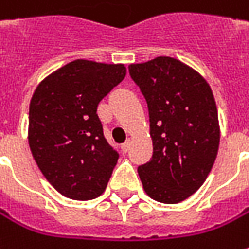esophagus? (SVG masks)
Listing matches in <instances>:
<instances>
[{
	"label": "esophagus",
	"mask_w": 249,
	"mask_h": 249,
	"mask_svg": "<svg viewBox=\"0 0 249 249\" xmlns=\"http://www.w3.org/2000/svg\"><path fill=\"white\" fill-rule=\"evenodd\" d=\"M131 143H132L131 141H126L125 143H123V145H121V150H123L124 153H126V152H128V150L131 149Z\"/></svg>",
	"instance_id": "34e87169"
}]
</instances>
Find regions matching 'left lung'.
<instances>
[{"instance_id":"left-lung-1","label":"left lung","mask_w":249,"mask_h":249,"mask_svg":"<svg viewBox=\"0 0 249 249\" xmlns=\"http://www.w3.org/2000/svg\"><path fill=\"white\" fill-rule=\"evenodd\" d=\"M131 78L149 108L152 159L138 167L145 192L179 203L208 178L220 143L217 107L198 71L173 57L131 64Z\"/></svg>"}]
</instances>
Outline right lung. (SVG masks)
Returning a JSON list of instances; mask_svg holds the SVG:
<instances>
[{
  "instance_id": "obj_1",
  "label": "right lung",
  "mask_w": 249,
  "mask_h": 249,
  "mask_svg": "<svg viewBox=\"0 0 249 249\" xmlns=\"http://www.w3.org/2000/svg\"><path fill=\"white\" fill-rule=\"evenodd\" d=\"M126 75L124 64L75 60L40 82L29 106L27 139L33 159L61 195L100 196L118 155L107 143L97 106Z\"/></svg>"
}]
</instances>
